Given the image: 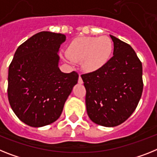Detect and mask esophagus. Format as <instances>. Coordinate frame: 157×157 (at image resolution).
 <instances>
[{"mask_svg":"<svg viewBox=\"0 0 157 157\" xmlns=\"http://www.w3.org/2000/svg\"><path fill=\"white\" fill-rule=\"evenodd\" d=\"M78 82L79 84H82L83 81H82V78H81V76H79V79H78Z\"/></svg>","mask_w":157,"mask_h":157,"instance_id":"esophagus-1","label":"esophagus"}]
</instances>
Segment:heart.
<instances>
[{"instance_id":"obj_1","label":"heart","mask_w":157,"mask_h":157,"mask_svg":"<svg viewBox=\"0 0 157 157\" xmlns=\"http://www.w3.org/2000/svg\"><path fill=\"white\" fill-rule=\"evenodd\" d=\"M113 51V41L109 36H83L69 44L65 60L81 61V67L85 72H93L107 64Z\"/></svg>"}]
</instances>
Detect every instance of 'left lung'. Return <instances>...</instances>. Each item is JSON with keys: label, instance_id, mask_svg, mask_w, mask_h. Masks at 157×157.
I'll list each match as a JSON object with an SVG mask.
<instances>
[{"label": "left lung", "instance_id": "8db88e82", "mask_svg": "<svg viewBox=\"0 0 157 157\" xmlns=\"http://www.w3.org/2000/svg\"><path fill=\"white\" fill-rule=\"evenodd\" d=\"M113 56L99 70L81 75L88 116L95 124L115 127L135 111L143 92L142 64L129 44L110 35Z\"/></svg>", "mask_w": 157, "mask_h": 157}]
</instances>
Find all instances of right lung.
Listing matches in <instances>:
<instances>
[{
  "instance_id": "1",
  "label": "right lung",
  "mask_w": 157,
  "mask_h": 157,
  "mask_svg": "<svg viewBox=\"0 0 157 157\" xmlns=\"http://www.w3.org/2000/svg\"><path fill=\"white\" fill-rule=\"evenodd\" d=\"M64 34L48 31L35 34L19 46L9 67L8 97L22 122L34 128L53 123L77 84L76 72L60 70L58 55Z\"/></svg>"
}]
</instances>
